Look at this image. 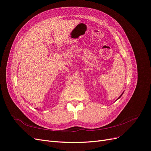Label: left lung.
Instances as JSON below:
<instances>
[{"instance_id":"left-lung-1","label":"left lung","mask_w":151,"mask_h":151,"mask_svg":"<svg viewBox=\"0 0 151 151\" xmlns=\"http://www.w3.org/2000/svg\"><path fill=\"white\" fill-rule=\"evenodd\" d=\"M123 93H124V92H123V93H122V95H120V96H119V97H118V99H119V98H120V97H121V96H122V95H123ZM118 99H117V100H118Z\"/></svg>"}]
</instances>
